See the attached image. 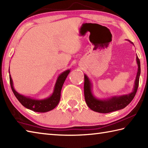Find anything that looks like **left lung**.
<instances>
[{
	"label": "left lung",
	"instance_id": "obj_1",
	"mask_svg": "<svg viewBox=\"0 0 148 148\" xmlns=\"http://www.w3.org/2000/svg\"><path fill=\"white\" fill-rule=\"evenodd\" d=\"M130 42L133 44L132 42ZM136 60L138 65L136 79L135 80L132 92L127 94V95L114 96L106 99H97L93 95L92 93V84L91 83L90 79L86 74H84V99H85L86 104L92 111L100 113H109L123 109L129 104L136 95L138 86H139V81L140 74V64L137 55L136 56Z\"/></svg>",
	"mask_w": 148,
	"mask_h": 148
}]
</instances>
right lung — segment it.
I'll return each instance as SVG.
<instances>
[{
    "label": "right lung",
    "mask_w": 148,
    "mask_h": 148,
    "mask_svg": "<svg viewBox=\"0 0 148 148\" xmlns=\"http://www.w3.org/2000/svg\"><path fill=\"white\" fill-rule=\"evenodd\" d=\"M70 71V70H66L60 74L57 79H56L54 90H53V92L51 94V95H50L49 97H47L46 99L40 100L32 99L30 97L25 96L18 93L14 88L13 82H12L11 75L9 76V80H10V84L12 91L13 92L15 97H16V99L21 103L22 106L35 112H46L51 111L58 104L60 99L61 90L63 84H64Z\"/></svg>",
    "instance_id": "right-lung-1"
}]
</instances>
